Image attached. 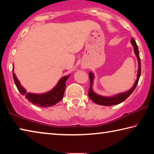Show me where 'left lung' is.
Instances as JSON below:
<instances>
[{"mask_svg": "<svg viewBox=\"0 0 154 154\" xmlns=\"http://www.w3.org/2000/svg\"><path fill=\"white\" fill-rule=\"evenodd\" d=\"M130 42H131L132 45L134 48L135 55L137 56L138 64H139V69H138V72H137V80L135 81L133 86H132L131 89L129 90L128 91H127V92L118 94H116L113 96H110V97H106V96L98 95L94 92L92 90L93 80H94V74L92 72H90L89 73L90 85L89 88V92H88V96H89L90 98L93 101L94 103L98 104V105H103V106H111V105H118V104L124 102V101L126 100V99L128 97L130 94H131L132 92L134 90L135 88L137 87L138 82H139L140 76V71H141V70H140V60L139 57V49H138V46L136 43V41H135V40L134 39V38H131Z\"/></svg>", "mask_w": 154, "mask_h": 154, "instance_id": "1", "label": "left lung"}]
</instances>
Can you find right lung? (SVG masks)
<instances>
[{
    "label": "right lung",
    "mask_w": 154,
    "mask_h": 154,
    "mask_svg": "<svg viewBox=\"0 0 154 154\" xmlns=\"http://www.w3.org/2000/svg\"><path fill=\"white\" fill-rule=\"evenodd\" d=\"M12 71L13 77H14L15 84L17 90L22 95L26 96V98L34 105L41 106V107H48V106L55 105L63 98L64 90L66 88V82L70 75L62 77L56 86L48 92L43 94H32L26 92V90L22 86L16 75L14 73V68Z\"/></svg>",
    "instance_id": "add662e5"
}]
</instances>
